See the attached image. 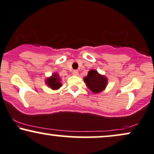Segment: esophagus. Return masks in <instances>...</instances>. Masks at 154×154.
Returning <instances> with one entry per match:
<instances>
[{
  "mask_svg": "<svg viewBox=\"0 0 154 154\" xmlns=\"http://www.w3.org/2000/svg\"><path fill=\"white\" fill-rule=\"evenodd\" d=\"M72 75L75 76H77L79 75V72L77 71V70H74V71L72 72Z\"/></svg>",
  "mask_w": 154,
  "mask_h": 154,
  "instance_id": "34e87169",
  "label": "esophagus"
}]
</instances>
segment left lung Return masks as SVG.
Returning a JSON list of instances; mask_svg holds the SVG:
<instances>
[{
  "label": "left lung",
  "instance_id": "obj_1",
  "mask_svg": "<svg viewBox=\"0 0 154 154\" xmlns=\"http://www.w3.org/2000/svg\"><path fill=\"white\" fill-rule=\"evenodd\" d=\"M86 86L93 93H100L106 88L107 79L105 75H100L97 71L91 69L88 72V76L84 77Z\"/></svg>",
  "mask_w": 154,
  "mask_h": 154
}]
</instances>
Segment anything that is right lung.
Instances as JSON below:
<instances>
[{
    "mask_svg": "<svg viewBox=\"0 0 154 154\" xmlns=\"http://www.w3.org/2000/svg\"><path fill=\"white\" fill-rule=\"evenodd\" d=\"M45 83L49 88H51L53 90H58V89L62 86L60 77H59V74L57 73V72H54L51 77H47L45 79Z\"/></svg>",
    "mask_w": 154,
    "mask_h": 154,
    "instance_id": "add662e5",
    "label": "right lung"
}]
</instances>
